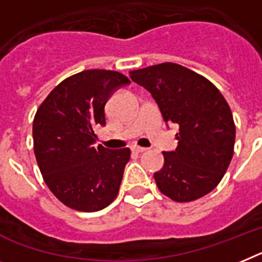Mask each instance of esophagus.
Listing matches in <instances>:
<instances>
[{"label":"esophagus","mask_w":262,"mask_h":262,"mask_svg":"<svg viewBox=\"0 0 262 262\" xmlns=\"http://www.w3.org/2000/svg\"><path fill=\"white\" fill-rule=\"evenodd\" d=\"M145 150H148V149L142 148V146H133V151H136V153H142Z\"/></svg>","instance_id":"obj_1"}]
</instances>
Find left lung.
I'll return each instance as SVG.
<instances>
[{
	"mask_svg": "<svg viewBox=\"0 0 262 262\" xmlns=\"http://www.w3.org/2000/svg\"><path fill=\"white\" fill-rule=\"evenodd\" d=\"M129 74L150 92L165 122L180 126L177 148L162 151L164 166L155 173L160 192L176 202L212 192L232 161L236 140L232 111L221 92L179 63H158Z\"/></svg>",
	"mask_w": 262,
	"mask_h": 262,
	"instance_id": "1",
	"label": "left lung"
}]
</instances>
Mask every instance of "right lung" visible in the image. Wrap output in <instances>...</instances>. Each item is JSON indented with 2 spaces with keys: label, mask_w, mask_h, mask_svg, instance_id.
Listing matches in <instances>:
<instances>
[{
  "label": "right lung",
  "mask_w": 262,
  "mask_h": 262,
  "mask_svg": "<svg viewBox=\"0 0 262 262\" xmlns=\"http://www.w3.org/2000/svg\"><path fill=\"white\" fill-rule=\"evenodd\" d=\"M129 82L114 70H83L61 81L37 109V164L50 192L70 209L97 212L117 197L130 149L109 150L94 142L107 98Z\"/></svg>",
  "instance_id": "right-lung-1"
}]
</instances>
